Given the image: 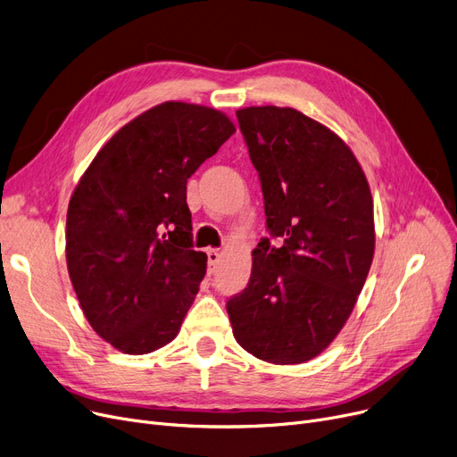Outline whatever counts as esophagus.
Here are the masks:
<instances>
[{
	"instance_id": "34e87169",
	"label": "esophagus",
	"mask_w": 457,
	"mask_h": 457,
	"mask_svg": "<svg viewBox=\"0 0 457 457\" xmlns=\"http://www.w3.org/2000/svg\"><path fill=\"white\" fill-rule=\"evenodd\" d=\"M206 254H208V271H210V273H213V271H215V268H217V264H220L221 253L217 251V249H208V251H206Z\"/></svg>"
}]
</instances>
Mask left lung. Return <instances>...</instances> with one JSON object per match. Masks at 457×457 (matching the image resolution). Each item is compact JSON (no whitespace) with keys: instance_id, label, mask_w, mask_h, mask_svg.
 <instances>
[{"instance_id":"left-lung-1","label":"left lung","mask_w":457,"mask_h":457,"mask_svg":"<svg viewBox=\"0 0 457 457\" xmlns=\"http://www.w3.org/2000/svg\"><path fill=\"white\" fill-rule=\"evenodd\" d=\"M236 117L270 237L253 251L251 278L227 312L245 352L299 364L333 342L364 287L376 245L372 193L350 146L301 112L262 105Z\"/></svg>"}]
</instances>
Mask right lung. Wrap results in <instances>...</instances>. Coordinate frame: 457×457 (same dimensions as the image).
Returning <instances> with one entry per match:
<instances>
[{
  "label": "right lung",
  "instance_id": "obj_1",
  "mask_svg": "<svg viewBox=\"0 0 457 457\" xmlns=\"http://www.w3.org/2000/svg\"><path fill=\"white\" fill-rule=\"evenodd\" d=\"M236 132L212 107L165 102L124 124L78 182L67 266L91 328L122 353L169 344L199 292L187 179Z\"/></svg>",
  "mask_w": 457,
  "mask_h": 457
}]
</instances>
